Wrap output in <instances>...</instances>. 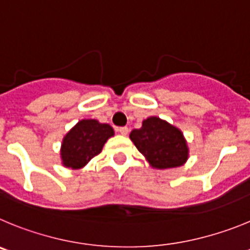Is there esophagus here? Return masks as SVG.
I'll list each match as a JSON object with an SVG mask.
<instances>
[{
    "instance_id": "1",
    "label": "esophagus",
    "mask_w": 250,
    "mask_h": 250,
    "mask_svg": "<svg viewBox=\"0 0 250 250\" xmlns=\"http://www.w3.org/2000/svg\"><path fill=\"white\" fill-rule=\"evenodd\" d=\"M118 132H120L122 136H127L128 132H129V129H128L127 127H120V128H118Z\"/></svg>"
}]
</instances>
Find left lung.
<instances>
[{
    "mask_svg": "<svg viewBox=\"0 0 250 250\" xmlns=\"http://www.w3.org/2000/svg\"><path fill=\"white\" fill-rule=\"evenodd\" d=\"M129 138L150 167L156 169L181 167L189 157L183 132L159 117H148L139 129L130 132Z\"/></svg>",
    "mask_w": 250,
    "mask_h": 250,
    "instance_id": "left-lung-1",
    "label": "left lung"
}]
</instances>
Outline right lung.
Wrapping results in <instances>:
<instances>
[{
    "label": "right lung",
    "mask_w": 250,
    "mask_h": 250,
    "mask_svg": "<svg viewBox=\"0 0 250 250\" xmlns=\"http://www.w3.org/2000/svg\"><path fill=\"white\" fill-rule=\"evenodd\" d=\"M113 136V128L107 123H101L97 120H81L62 139L60 150L62 166L81 169L101 153L105 142Z\"/></svg>",
    "instance_id": "add662e5"
}]
</instances>
